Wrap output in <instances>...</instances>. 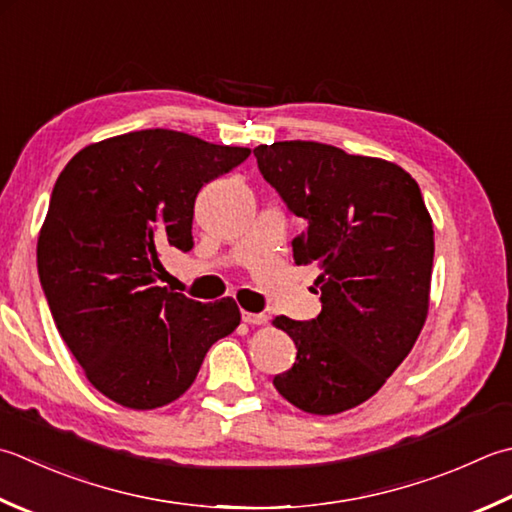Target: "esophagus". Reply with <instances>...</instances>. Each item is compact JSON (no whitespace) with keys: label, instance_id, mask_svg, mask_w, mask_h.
Segmentation results:
<instances>
[{"label":"esophagus","instance_id":"obj_1","mask_svg":"<svg viewBox=\"0 0 512 512\" xmlns=\"http://www.w3.org/2000/svg\"><path fill=\"white\" fill-rule=\"evenodd\" d=\"M242 319L246 324H250V326H264V324H268V317L266 315H262V313H242Z\"/></svg>","mask_w":512,"mask_h":512}]
</instances>
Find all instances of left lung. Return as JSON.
I'll return each instance as SVG.
<instances>
[{"instance_id": "8db88e82", "label": "left lung", "mask_w": 512, "mask_h": 512, "mask_svg": "<svg viewBox=\"0 0 512 512\" xmlns=\"http://www.w3.org/2000/svg\"><path fill=\"white\" fill-rule=\"evenodd\" d=\"M259 173L306 219L297 266L315 264L322 313L275 317L297 359L275 375L279 395L310 415H337L373 397L422 333L433 275V219L404 168L319 142L257 146Z\"/></svg>"}]
</instances>
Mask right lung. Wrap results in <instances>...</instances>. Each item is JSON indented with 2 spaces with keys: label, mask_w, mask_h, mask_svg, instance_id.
Instances as JSON below:
<instances>
[{
  "label": "right lung",
  "mask_w": 512,
  "mask_h": 512,
  "mask_svg": "<svg viewBox=\"0 0 512 512\" xmlns=\"http://www.w3.org/2000/svg\"><path fill=\"white\" fill-rule=\"evenodd\" d=\"M248 155L150 128L82 148L57 177L37 239L39 282L70 353L113 402H175L208 348L239 326L235 299L202 304L157 279L162 250L193 248L199 190Z\"/></svg>",
  "instance_id": "1"
}]
</instances>
